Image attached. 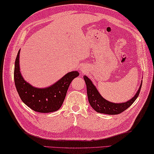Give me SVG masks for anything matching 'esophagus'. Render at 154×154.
I'll return each mask as SVG.
<instances>
[{"instance_id": "obj_1", "label": "esophagus", "mask_w": 154, "mask_h": 154, "mask_svg": "<svg viewBox=\"0 0 154 154\" xmlns=\"http://www.w3.org/2000/svg\"><path fill=\"white\" fill-rule=\"evenodd\" d=\"M83 69H84L83 68V69H81V71H83Z\"/></svg>"}]
</instances>
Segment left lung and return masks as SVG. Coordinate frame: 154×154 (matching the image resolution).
Here are the masks:
<instances>
[{"mask_svg": "<svg viewBox=\"0 0 154 154\" xmlns=\"http://www.w3.org/2000/svg\"><path fill=\"white\" fill-rule=\"evenodd\" d=\"M83 78L87 85V97L91 106L97 112L110 114V115H115V114H120L131 106L138 98L142 84V81L139 89L131 99L125 103H114L104 99L100 95L96 87L94 85L91 80L86 75H84Z\"/></svg>", "mask_w": 154, "mask_h": 154, "instance_id": "1", "label": "left lung"}]
</instances>
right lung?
<instances>
[{"label": "right lung", "instance_id": "right-lung-1", "mask_svg": "<svg viewBox=\"0 0 154 154\" xmlns=\"http://www.w3.org/2000/svg\"><path fill=\"white\" fill-rule=\"evenodd\" d=\"M20 51L18 52L15 61L14 78L16 90L23 103L38 112H52L60 109L71 81L79 76V73L78 71H71L50 87H34L22 76L19 64Z\"/></svg>", "mask_w": 154, "mask_h": 154}]
</instances>
